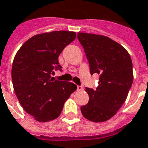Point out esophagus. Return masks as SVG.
<instances>
[{"instance_id":"34e87169","label":"esophagus","mask_w":148,"mask_h":148,"mask_svg":"<svg viewBox=\"0 0 148 148\" xmlns=\"http://www.w3.org/2000/svg\"><path fill=\"white\" fill-rule=\"evenodd\" d=\"M83 90V87L82 86H77V91H81V90Z\"/></svg>"}]
</instances>
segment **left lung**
<instances>
[{
  "label": "left lung",
  "instance_id": "8db88e82",
  "mask_svg": "<svg viewBox=\"0 0 148 148\" xmlns=\"http://www.w3.org/2000/svg\"><path fill=\"white\" fill-rule=\"evenodd\" d=\"M77 39L89 61L90 74H99L95 90L86 87L90 100L81 112L89 121L104 122L117 112L127 98L133 82L132 62L128 52L109 37L78 32Z\"/></svg>",
  "mask_w": 148,
  "mask_h": 148
}]
</instances>
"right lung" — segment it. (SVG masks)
<instances>
[{"mask_svg":"<svg viewBox=\"0 0 148 148\" xmlns=\"http://www.w3.org/2000/svg\"><path fill=\"white\" fill-rule=\"evenodd\" d=\"M76 38L74 32L55 31L34 36L15 56L12 80L23 109L39 122L55 120L65 101L77 90L75 84L55 80V71H62L58 56Z\"/></svg>","mask_w":148,"mask_h":148,"instance_id":"1","label":"right lung"}]
</instances>
